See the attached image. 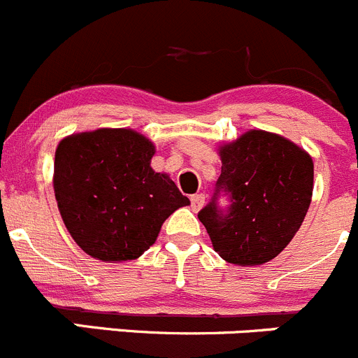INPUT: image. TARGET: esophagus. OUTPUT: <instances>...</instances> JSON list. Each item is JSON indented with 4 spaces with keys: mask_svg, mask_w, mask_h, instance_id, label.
Here are the masks:
<instances>
[{
    "mask_svg": "<svg viewBox=\"0 0 358 358\" xmlns=\"http://www.w3.org/2000/svg\"><path fill=\"white\" fill-rule=\"evenodd\" d=\"M190 206L194 211H199L204 206V194H196V196L190 197Z\"/></svg>",
    "mask_w": 358,
    "mask_h": 358,
    "instance_id": "obj_1",
    "label": "esophagus"
}]
</instances>
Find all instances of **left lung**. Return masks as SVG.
<instances>
[{
	"mask_svg": "<svg viewBox=\"0 0 358 358\" xmlns=\"http://www.w3.org/2000/svg\"><path fill=\"white\" fill-rule=\"evenodd\" d=\"M222 173L197 213L218 255L238 266L275 259L299 231L313 194V161L278 134L248 131L220 148ZM229 204L220 206V197Z\"/></svg>",
	"mask_w": 358,
	"mask_h": 358,
	"instance_id": "left-lung-1",
	"label": "left lung"
}]
</instances>
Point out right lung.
I'll return each mask as SVG.
<instances>
[{"label":"right lung","mask_w":358,"mask_h":358,"mask_svg":"<svg viewBox=\"0 0 358 358\" xmlns=\"http://www.w3.org/2000/svg\"><path fill=\"white\" fill-rule=\"evenodd\" d=\"M152 141L131 129L64 138L54 161L59 211L76 245L105 262L138 259L166 218L190 201L150 168Z\"/></svg>","instance_id":"obj_1"}]
</instances>
